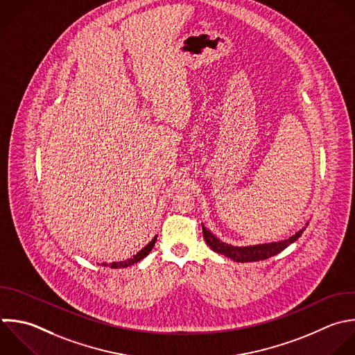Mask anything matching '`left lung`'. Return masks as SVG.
<instances>
[{"instance_id": "left-lung-1", "label": "left lung", "mask_w": 355, "mask_h": 355, "mask_svg": "<svg viewBox=\"0 0 355 355\" xmlns=\"http://www.w3.org/2000/svg\"><path fill=\"white\" fill-rule=\"evenodd\" d=\"M304 229L297 232L294 236L288 237L287 240L277 241V243H269V244H258V245H250V247H234L229 245L219 239H216L209 230H207L202 226V236L205 243L218 254H223L225 257L236 261V262H255V261H262L268 259L280 251H283L286 247H288L291 243H294Z\"/></svg>"}]
</instances>
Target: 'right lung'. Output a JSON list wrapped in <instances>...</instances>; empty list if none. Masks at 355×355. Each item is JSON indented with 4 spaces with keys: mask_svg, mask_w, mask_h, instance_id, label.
<instances>
[{
    "mask_svg": "<svg viewBox=\"0 0 355 355\" xmlns=\"http://www.w3.org/2000/svg\"><path fill=\"white\" fill-rule=\"evenodd\" d=\"M155 241H157V236L143 248L140 250L136 255H133L130 259H126V261H122V262H112V263H103V266H110L112 269H118V268H126L129 265H133V263H137L139 261H141L146 255L150 254V251L153 250V247L155 245Z\"/></svg>",
    "mask_w": 355,
    "mask_h": 355,
    "instance_id": "add662e5",
    "label": "right lung"
}]
</instances>
